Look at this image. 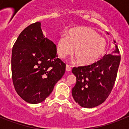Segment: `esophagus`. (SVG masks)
<instances>
[{
  "mask_svg": "<svg viewBox=\"0 0 129 129\" xmlns=\"http://www.w3.org/2000/svg\"><path fill=\"white\" fill-rule=\"evenodd\" d=\"M66 71L67 72H70L71 71V67L68 64H67L66 66Z\"/></svg>",
  "mask_w": 129,
  "mask_h": 129,
  "instance_id": "esophagus-1",
  "label": "esophagus"
}]
</instances>
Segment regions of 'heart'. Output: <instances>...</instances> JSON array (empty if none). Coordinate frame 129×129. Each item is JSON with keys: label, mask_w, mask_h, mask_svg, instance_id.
I'll use <instances>...</instances> for the list:
<instances>
[{"label": "heart", "mask_w": 129, "mask_h": 129, "mask_svg": "<svg viewBox=\"0 0 129 129\" xmlns=\"http://www.w3.org/2000/svg\"><path fill=\"white\" fill-rule=\"evenodd\" d=\"M107 41L94 29L78 27L70 29L68 35L62 34L57 41L56 48L59 57L63 59L74 54L81 65L95 63L105 54Z\"/></svg>", "instance_id": "1"}]
</instances>
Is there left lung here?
Returning <instances> with one entry per match:
<instances>
[{
    "label": "left lung",
    "instance_id": "1",
    "mask_svg": "<svg viewBox=\"0 0 129 129\" xmlns=\"http://www.w3.org/2000/svg\"><path fill=\"white\" fill-rule=\"evenodd\" d=\"M114 43H116L114 40ZM120 60L119 51L115 44L112 52L98 62L73 68L76 83L72 94L76 103L84 108H93L103 103L114 85Z\"/></svg>",
    "mask_w": 129,
    "mask_h": 129
}]
</instances>
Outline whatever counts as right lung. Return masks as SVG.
Here are the masks:
<instances>
[{"instance_id":"1","label":"right lung","mask_w":129,"mask_h":129,"mask_svg":"<svg viewBox=\"0 0 129 129\" xmlns=\"http://www.w3.org/2000/svg\"><path fill=\"white\" fill-rule=\"evenodd\" d=\"M56 45L43 34L41 22L26 27L12 49L11 73L15 89L25 101L37 104L46 100L65 72Z\"/></svg>"}]
</instances>
